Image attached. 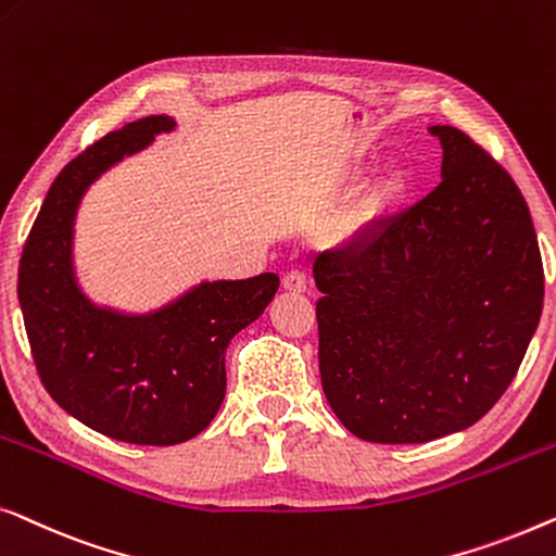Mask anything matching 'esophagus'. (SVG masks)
I'll return each mask as SVG.
<instances>
[{
  "mask_svg": "<svg viewBox=\"0 0 556 556\" xmlns=\"http://www.w3.org/2000/svg\"><path fill=\"white\" fill-rule=\"evenodd\" d=\"M281 285H285L287 292H304L309 281H307V275H304V271L289 269L287 275H285V279H281Z\"/></svg>",
  "mask_w": 556,
  "mask_h": 556,
  "instance_id": "obj_1",
  "label": "esophagus"
}]
</instances>
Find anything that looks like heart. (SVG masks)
Masks as SVG:
<instances>
[{
  "label": "heart",
  "mask_w": 556,
  "mask_h": 556,
  "mask_svg": "<svg viewBox=\"0 0 556 556\" xmlns=\"http://www.w3.org/2000/svg\"><path fill=\"white\" fill-rule=\"evenodd\" d=\"M403 193H405V176L401 174V170L393 168V170H388V174H382L378 181L370 186V191H367L363 208H359V216L355 218V224L348 226L350 237L363 229L367 222H372L375 216L395 208L397 203H401Z\"/></svg>",
  "instance_id": "heart-1"
}]
</instances>
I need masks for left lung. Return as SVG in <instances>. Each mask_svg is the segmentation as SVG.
Segmentation results:
<instances>
[{
  "instance_id": "obj_1",
  "label": "left lung",
  "mask_w": 556,
  "mask_h": 556,
  "mask_svg": "<svg viewBox=\"0 0 556 556\" xmlns=\"http://www.w3.org/2000/svg\"><path fill=\"white\" fill-rule=\"evenodd\" d=\"M431 132L441 184L312 267L325 397L372 443L473 426L509 388L542 317V254L519 186L464 130Z\"/></svg>"
}]
</instances>
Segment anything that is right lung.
<instances>
[{
    "label": "right lung",
    "instance_id": "right-lung-1",
    "mask_svg": "<svg viewBox=\"0 0 556 556\" xmlns=\"http://www.w3.org/2000/svg\"><path fill=\"white\" fill-rule=\"evenodd\" d=\"M174 128L168 115H148L85 148L52 181L20 260V307L47 393L92 431L136 445L184 443L214 420L226 395V348L279 289L271 271L201 281L146 315L83 294L73 233L85 191Z\"/></svg>",
    "mask_w": 556,
    "mask_h": 556
}]
</instances>
